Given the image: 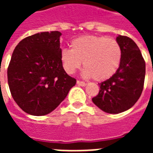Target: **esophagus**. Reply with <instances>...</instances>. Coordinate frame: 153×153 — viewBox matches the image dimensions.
<instances>
[{"label":"esophagus","instance_id":"obj_1","mask_svg":"<svg viewBox=\"0 0 153 153\" xmlns=\"http://www.w3.org/2000/svg\"><path fill=\"white\" fill-rule=\"evenodd\" d=\"M77 84L82 87H84L87 85V83H85V82H83V81H80V80H77Z\"/></svg>","mask_w":153,"mask_h":153}]
</instances>
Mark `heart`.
I'll use <instances>...</instances> for the list:
<instances>
[{"label": "heart", "instance_id": "1", "mask_svg": "<svg viewBox=\"0 0 153 153\" xmlns=\"http://www.w3.org/2000/svg\"><path fill=\"white\" fill-rule=\"evenodd\" d=\"M60 59L67 73L72 74L82 65L83 74L97 81L109 79L117 71L122 59L121 47L106 36H83L72 41L71 49L64 48Z\"/></svg>", "mask_w": 153, "mask_h": 153}]
</instances>
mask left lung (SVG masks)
Listing matches in <instances>:
<instances>
[{
  "mask_svg": "<svg viewBox=\"0 0 153 153\" xmlns=\"http://www.w3.org/2000/svg\"><path fill=\"white\" fill-rule=\"evenodd\" d=\"M122 50L120 67L109 79L99 83L98 94L93 103L103 111L118 114L137 102L143 89L146 65L139 48L131 38L119 35L116 38Z\"/></svg>",
  "mask_w": 153,
  "mask_h": 153,
  "instance_id": "1",
  "label": "left lung"
}]
</instances>
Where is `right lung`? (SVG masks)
<instances>
[{
	"instance_id": "obj_1",
	"label": "right lung",
	"mask_w": 153,
	"mask_h": 153,
	"mask_svg": "<svg viewBox=\"0 0 153 153\" xmlns=\"http://www.w3.org/2000/svg\"><path fill=\"white\" fill-rule=\"evenodd\" d=\"M58 31L24 38L12 53L7 78L12 97L24 111L45 115L66 97L76 79L65 71Z\"/></svg>"
}]
</instances>
